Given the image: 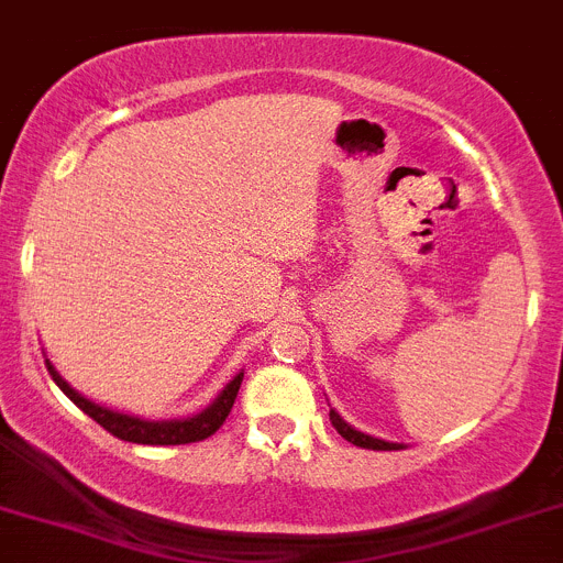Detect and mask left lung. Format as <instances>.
Returning <instances> with one entry per match:
<instances>
[{"mask_svg": "<svg viewBox=\"0 0 563 563\" xmlns=\"http://www.w3.org/2000/svg\"><path fill=\"white\" fill-rule=\"evenodd\" d=\"M329 421H332L334 430L340 432V435L345 438L349 443H354V446H363V450H376V452H390V450H401L399 443H388V441H379V438H371L365 435V432H357L354 427L345 424L343 419H340L338 412L329 410Z\"/></svg>", "mask_w": 563, "mask_h": 563, "instance_id": "left-lung-1", "label": "left lung"}]
</instances>
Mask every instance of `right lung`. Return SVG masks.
Wrapping results in <instances>:
<instances>
[{
  "label": "right lung",
  "instance_id": "add662e5",
  "mask_svg": "<svg viewBox=\"0 0 563 563\" xmlns=\"http://www.w3.org/2000/svg\"><path fill=\"white\" fill-rule=\"evenodd\" d=\"M49 368V376H53L58 388L80 407L86 416L97 421L102 430L111 432L113 438H120V441H131V443H147V446H178V443H195V441H203V438L214 435V432L223 427V421L229 419L231 407H234L236 394H240V385H242V374H236L229 385H225L223 394L218 396V401L211 407H206L203 412L192 416V419H184V421H142V419H133V416H122V412H113L106 410V407L95 405V401L82 399L80 394L69 388L58 376V371L53 365L46 363Z\"/></svg>",
  "mask_w": 563,
  "mask_h": 563
}]
</instances>
